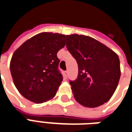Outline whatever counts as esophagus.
Instances as JSON below:
<instances>
[{"label": "esophagus", "mask_w": 132, "mask_h": 132, "mask_svg": "<svg viewBox=\"0 0 132 132\" xmlns=\"http://www.w3.org/2000/svg\"><path fill=\"white\" fill-rule=\"evenodd\" d=\"M63 76H64V77L67 79V76H68V72H67V71H64L63 72Z\"/></svg>", "instance_id": "1"}]
</instances>
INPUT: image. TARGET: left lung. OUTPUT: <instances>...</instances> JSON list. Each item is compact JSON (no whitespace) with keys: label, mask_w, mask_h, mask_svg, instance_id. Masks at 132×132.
Returning a JSON list of instances; mask_svg holds the SVG:
<instances>
[{"label":"left lung","mask_w":132,"mask_h":132,"mask_svg":"<svg viewBox=\"0 0 132 132\" xmlns=\"http://www.w3.org/2000/svg\"><path fill=\"white\" fill-rule=\"evenodd\" d=\"M66 36L67 50L78 64L77 79L70 81L75 98L87 108L103 105L112 96L119 83V57L92 37L77 34Z\"/></svg>","instance_id":"left-lung-1"}]
</instances>
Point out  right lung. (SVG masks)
I'll return each instance as SVG.
<instances>
[{
  "label": "right lung",
  "mask_w": 132,
  "mask_h": 132,
  "mask_svg": "<svg viewBox=\"0 0 132 132\" xmlns=\"http://www.w3.org/2000/svg\"><path fill=\"white\" fill-rule=\"evenodd\" d=\"M65 39L64 34L42 32L14 52L10 72L15 86L25 98L42 103L55 96L62 81L57 53L65 46Z\"/></svg>",
  "instance_id": "1"
}]
</instances>
